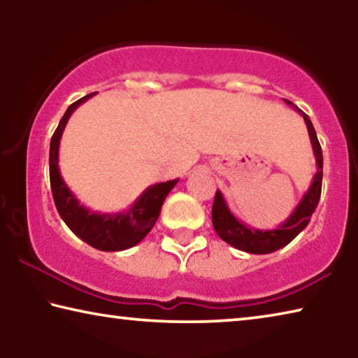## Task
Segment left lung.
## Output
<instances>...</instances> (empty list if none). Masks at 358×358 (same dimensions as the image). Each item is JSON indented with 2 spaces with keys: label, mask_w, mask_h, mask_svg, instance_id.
Listing matches in <instances>:
<instances>
[{
  "label": "left lung",
  "mask_w": 358,
  "mask_h": 358,
  "mask_svg": "<svg viewBox=\"0 0 358 358\" xmlns=\"http://www.w3.org/2000/svg\"><path fill=\"white\" fill-rule=\"evenodd\" d=\"M286 101V104L292 106L295 110L301 115L303 120H305L308 132H310L314 156H316L317 172L314 175L310 189L306 191L300 203L296 205L294 213L281 224L280 229L273 230H260L245 226L243 222H240L237 217L230 213L222 194L220 191H216L213 208H211V221H213L216 234L230 246L237 248V250H241L245 252L268 254L289 245L290 241L308 226V222L311 220V215L316 211L320 199V191H322V148H320V143L317 141L316 131H314L311 120L305 112H301L300 108L294 106L290 101Z\"/></svg>",
  "instance_id": "obj_1"
}]
</instances>
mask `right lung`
<instances>
[{
    "mask_svg": "<svg viewBox=\"0 0 358 358\" xmlns=\"http://www.w3.org/2000/svg\"><path fill=\"white\" fill-rule=\"evenodd\" d=\"M94 93L83 96L82 99L76 101L68 107L63 115L58 128L55 129L50 141V156H48V166H50V187L52 196L55 201L57 210L62 220L66 222L72 232L85 243L101 251H123L128 248L136 246L147 237V234L157 221L161 213V207L164 203L167 194L178 183V180H171L166 183H156L145 189L132 207L126 213L101 215L85 208L78 203L74 194L59 175L58 169V148L64 126L68 123L71 113L76 108L92 98Z\"/></svg>",
    "mask_w": 358,
    "mask_h": 358,
    "instance_id": "add662e5",
    "label": "right lung"
}]
</instances>
